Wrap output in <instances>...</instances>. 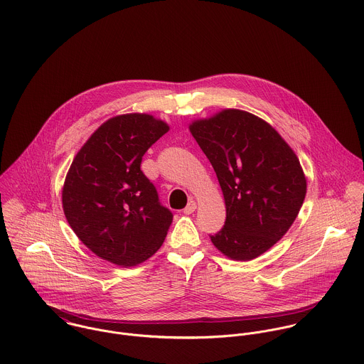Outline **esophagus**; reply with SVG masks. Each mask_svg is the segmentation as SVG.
Segmentation results:
<instances>
[{"mask_svg":"<svg viewBox=\"0 0 364 364\" xmlns=\"http://www.w3.org/2000/svg\"><path fill=\"white\" fill-rule=\"evenodd\" d=\"M196 210H197V204H196L194 201H190V203L187 204V207L184 208V214H186V215H190V214H193Z\"/></svg>","mask_w":364,"mask_h":364,"instance_id":"obj_1","label":"esophagus"}]
</instances>
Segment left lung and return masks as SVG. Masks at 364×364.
<instances>
[{"instance_id":"obj_1","label":"left lung","mask_w":364,"mask_h":364,"mask_svg":"<svg viewBox=\"0 0 364 364\" xmlns=\"http://www.w3.org/2000/svg\"><path fill=\"white\" fill-rule=\"evenodd\" d=\"M190 131L211 161L223 193L226 219L211 240L225 256L252 260L290 229L306 193L299 160L263 119L225 109Z\"/></svg>"}]
</instances>
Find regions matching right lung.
Segmentation results:
<instances>
[{
    "instance_id": "add662e5",
    "label": "right lung",
    "mask_w": 364,
    "mask_h": 364,
    "mask_svg": "<svg viewBox=\"0 0 364 364\" xmlns=\"http://www.w3.org/2000/svg\"><path fill=\"white\" fill-rule=\"evenodd\" d=\"M168 127L146 114L108 119L74 157L63 210L80 240L114 264L135 266L157 252L173 214L141 170L147 149Z\"/></svg>"
}]
</instances>
